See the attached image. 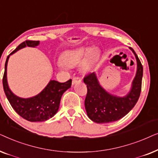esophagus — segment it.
Here are the masks:
<instances>
[{
    "mask_svg": "<svg viewBox=\"0 0 158 158\" xmlns=\"http://www.w3.org/2000/svg\"><path fill=\"white\" fill-rule=\"evenodd\" d=\"M79 82H81V79L79 77H74L73 78V81H72V83H73V85H74L76 83H79Z\"/></svg>",
    "mask_w": 158,
    "mask_h": 158,
    "instance_id": "obj_1",
    "label": "esophagus"
}]
</instances>
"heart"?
<instances>
[{
  "label": "heart",
  "mask_w": 158,
  "mask_h": 158,
  "mask_svg": "<svg viewBox=\"0 0 158 158\" xmlns=\"http://www.w3.org/2000/svg\"><path fill=\"white\" fill-rule=\"evenodd\" d=\"M98 51L96 47H81L74 49L67 50L62 53L60 58L61 62H58V67L60 68H73L81 63L84 57H86L82 63V68L83 70H87L89 68L93 61L96 59L98 55Z\"/></svg>",
  "instance_id": "1"
}]
</instances>
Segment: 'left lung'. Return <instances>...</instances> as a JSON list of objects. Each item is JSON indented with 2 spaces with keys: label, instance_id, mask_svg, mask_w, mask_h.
<instances>
[{
  "label": "left lung",
  "instance_id": "8db88e82",
  "mask_svg": "<svg viewBox=\"0 0 158 158\" xmlns=\"http://www.w3.org/2000/svg\"><path fill=\"white\" fill-rule=\"evenodd\" d=\"M137 62V70L130 92L124 97L112 96L99 85L94 73L84 77L83 82L87 85V94L85 107L87 115L93 122L102 124L119 120L126 116L137 103L142 89L143 67L132 48Z\"/></svg>",
  "mask_w": 158,
  "mask_h": 158
}]
</instances>
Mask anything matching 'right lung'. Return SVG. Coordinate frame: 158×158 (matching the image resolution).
<instances>
[{
	"label": "right lung",
	"mask_w": 158,
	"mask_h": 158,
	"mask_svg": "<svg viewBox=\"0 0 158 158\" xmlns=\"http://www.w3.org/2000/svg\"><path fill=\"white\" fill-rule=\"evenodd\" d=\"M39 41L27 40L19 45L7 57L5 63V71L3 77V85L5 94L15 111L24 119L29 122H44L54 116L58 111L62 94L71 87L72 80L59 83L50 81L40 94L29 98H21L10 91L7 83V64L9 56L25 47H34Z\"/></svg>",
	"instance_id": "right-lung-1"
}]
</instances>
